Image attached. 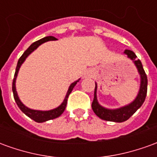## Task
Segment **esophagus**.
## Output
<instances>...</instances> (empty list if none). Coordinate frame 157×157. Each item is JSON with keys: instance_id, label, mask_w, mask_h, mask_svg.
Here are the masks:
<instances>
[{"instance_id": "1", "label": "esophagus", "mask_w": 157, "mask_h": 157, "mask_svg": "<svg viewBox=\"0 0 157 157\" xmlns=\"http://www.w3.org/2000/svg\"><path fill=\"white\" fill-rule=\"evenodd\" d=\"M92 74H93V72H92V70H87L84 73V76L85 77H90V76H92Z\"/></svg>"}]
</instances>
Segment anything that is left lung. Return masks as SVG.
<instances>
[{
	"instance_id": "left-lung-1",
	"label": "left lung",
	"mask_w": 157,
	"mask_h": 157,
	"mask_svg": "<svg viewBox=\"0 0 157 157\" xmlns=\"http://www.w3.org/2000/svg\"><path fill=\"white\" fill-rule=\"evenodd\" d=\"M124 53L127 55L128 59H131L138 71L140 79V89H139L138 94L136 96V98L130 103L123 106V107H119L118 109H107L98 102V96H97L98 84H97V82H95L96 86L95 92H94V98H93V102L92 103V110L98 117H99L101 119L106 120V121L122 123V122L128 120V118L141 107L143 102H145L146 93H147V76L143 69L141 61L139 59H136V55L132 50L125 49Z\"/></svg>"
}]
</instances>
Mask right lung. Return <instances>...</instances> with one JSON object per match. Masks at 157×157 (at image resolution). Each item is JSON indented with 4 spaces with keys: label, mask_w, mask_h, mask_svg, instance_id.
I'll use <instances>...</instances> for the list:
<instances>
[{
    "label": "right lung",
    "mask_w": 157,
    "mask_h": 157,
    "mask_svg": "<svg viewBox=\"0 0 157 157\" xmlns=\"http://www.w3.org/2000/svg\"><path fill=\"white\" fill-rule=\"evenodd\" d=\"M55 40H57L55 37H53V36H48V37H44V38L39 39L38 41L33 43L32 44L29 46V48H28V49L22 54V56H21L20 59H18L17 65V68H16L15 75H14V79H13V82H12V92H13V96H14L15 102H17L18 108L21 109V111H22L23 113H25L28 117H29L30 118H32L33 120H34V121L37 122V123H44V122L48 121V120H50V119H54V118H58V117H59V116L61 115L62 113H64V111H65V108H66L67 99H68L69 95L71 94V92H72L73 88L75 87V86L77 84V82L81 80V79H78L77 81L72 82L71 84L70 85V86H69L68 88V91L66 92V95H65V99L63 100V102H61V104L59 106H58L57 108H55V109H50V110H36V109H29L27 106L24 105L22 102V101L20 100V98H19L18 97V94H17V88H16V81H17V75H18L20 67L22 66V65L23 64V62L25 61L26 59L29 57V55L34 51L36 48H38V47L40 46L42 44H44L45 42L55 41Z\"/></svg>",
    "instance_id": "1"
}]
</instances>
